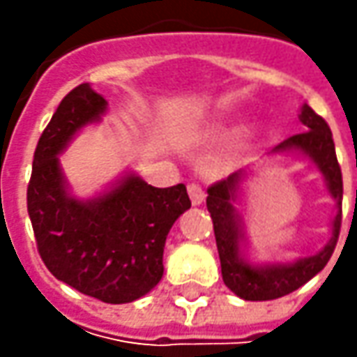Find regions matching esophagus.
<instances>
[{
    "instance_id": "34e87169",
    "label": "esophagus",
    "mask_w": 357,
    "mask_h": 357,
    "mask_svg": "<svg viewBox=\"0 0 357 357\" xmlns=\"http://www.w3.org/2000/svg\"><path fill=\"white\" fill-rule=\"evenodd\" d=\"M186 190H188V197H190V202L195 204V206H199V204H202L204 202V190L200 188L199 185H188L186 186Z\"/></svg>"
}]
</instances>
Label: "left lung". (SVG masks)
Masks as SVG:
<instances>
[{"label":"left lung","mask_w":357,"mask_h":357,"mask_svg":"<svg viewBox=\"0 0 357 357\" xmlns=\"http://www.w3.org/2000/svg\"><path fill=\"white\" fill-rule=\"evenodd\" d=\"M300 123L306 127V132L294 135L284 143L274 146L268 155H298L308 158L310 162L324 176L330 197L336 200V216L330 227V238L322 250L310 256H300L292 262H264L254 264L246 258V227L240 213L242 202V185L252 176L254 167H246L232 172L225 181L208 188L206 208L211 213L216 236V248L220 256L222 280L234 294L242 300L262 302L276 300L290 294L312 280L328 264L334 252L342 225V171L337 165L336 146L332 139V130L320 115L304 103L300 109Z\"/></svg>","instance_id":"obj_1"}]
</instances>
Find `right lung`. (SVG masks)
Here are the masks:
<instances>
[{
    "label": "right lung",
    "instance_id": "right-lung-1",
    "mask_svg": "<svg viewBox=\"0 0 357 357\" xmlns=\"http://www.w3.org/2000/svg\"><path fill=\"white\" fill-rule=\"evenodd\" d=\"M89 83L63 97L33 155L27 213L49 272L81 294L127 304L162 278V252L174 220L190 208L185 185L155 188L125 172L93 199L71 195L59 155L107 113Z\"/></svg>",
    "mask_w": 357,
    "mask_h": 357
}]
</instances>
